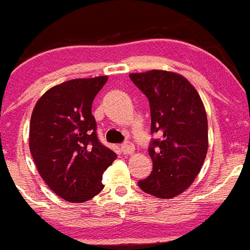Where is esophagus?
<instances>
[{
    "label": "esophagus",
    "mask_w": 250,
    "mask_h": 250,
    "mask_svg": "<svg viewBox=\"0 0 250 250\" xmlns=\"http://www.w3.org/2000/svg\"><path fill=\"white\" fill-rule=\"evenodd\" d=\"M134 146L130 142H125L124 144H121V151H123L124 154H131L134 153Z\"/></svg>",
    "instance_id": "esophagus-1"
}]
</instances>
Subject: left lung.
Instances as JSON below:
<instances>
[{"mask_svg": "<svg viewBox=\"0 0 250 250\" xmlns=\"http://www.w3.org/2000/svg\"><path fill=\"white\" fill-rule=\"evenodd\" d=\"M150 106L149 155L153 170L138 182L146 193L172 198L188 188L201 170L208 153V116L191 83L177 73L149 70L129 74Z\"/></svg>", "mask_w": 250, "mask_h": 250, "instance_id": "8db88e82", "label": "left lung"}]
</instances>
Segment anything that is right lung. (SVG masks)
Here are the masks:
<instances>
[{
    "label": "right lung",
    "mask_w": 250,
    "mask_h": 250,
    "mask_svg": "<svg viewBox=\"0 0 250 250\" xmlns=\"http://www.w3.org/2000/svg\"><path fill=\"white\" fill-rule=\"evenodd\" d=\"M107 77L67 81L46 91L30 121V151L55 195L84 202L102 191V174L116 159L97 136L92 102Z\"/></svg>",
    "instance_id": "obj_1"
}]
</instances>
